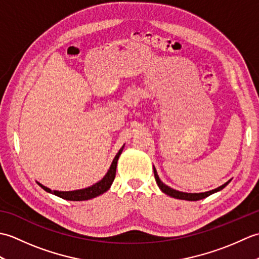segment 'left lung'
<instances>
[{"mask_svg": "<svg viewBox=\"0 0 259 259\" xmlns=\"http://www.w3.org/2000/svg\"><path fill=\"white\" fill-rule=\"evenodd\" d=\"M153 174H155V178H156V181H157V185L159 188H160V190L162 192H164V194L172 197V198H176V199H181V200H189V201H196V200H200V199H203V198H206L208 196H210L212 194H214V192H218L221 191L222 189H224L225 187H226L230 181H232V179L228 180L227 183H225L224 185H222L221 187H218V188L216 189H212V190H209V191H206V192H194V194H191V192H183V191H178L176 189H172L170 188L169 186H167L166 184H163L162 181L160 180V178H159V176L157 174V170L155 168V166H153Z\"/></svg>", "mask_w": 259, "mask_h": 259, "instance_id": "left-lung-1", "label": "left lung"}]
</instances>
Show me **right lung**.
Masks as SVG:
<instances>
[{"label": "right lung", "mask_w": 259, "mask_h": 259, "mask_svg": "<svg viewBox=\"0 0 259 259\" xmlns=\"http://www.w3.org/2000/svg\"><path fill=\"white\" fill-rule=\"evenodd\" d=\"M124 148V145L120 148V150L118 151L117 155H115L114 159L112 160L111 166H110L108 172L104 175V177L96 183L95 185H92L88 188H83V189H78V190H71V191H59V190H51L48 187L43 186L42 184L37 183V185L41 187L42 189H45L49 194L56 195L62 199L65 200H72V201H82V200H89L92 199V198H96L97 196L102 195L103 192H106L109 190L110 187H111L114 177H115V170H117V163H118V159L122 152Z\"/></svg>", "instance_id": "1"}]
</instances>
